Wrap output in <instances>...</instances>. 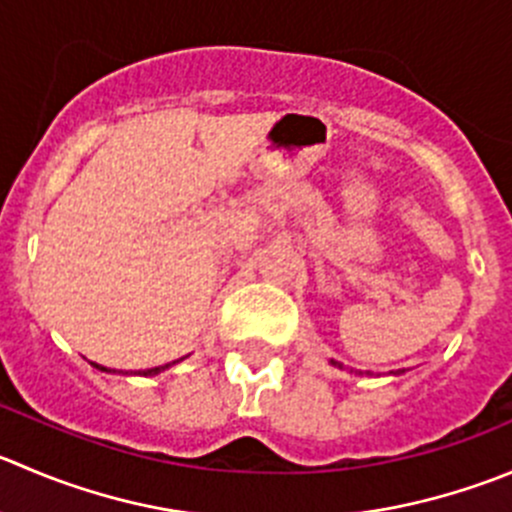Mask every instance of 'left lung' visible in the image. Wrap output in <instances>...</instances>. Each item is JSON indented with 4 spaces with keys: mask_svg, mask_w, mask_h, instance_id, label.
<instances>
[{
    "mask_svg": "<svg viewBox=\"0 0 512 512\" xmlns=\"http://www.w3.org/2000/svg\"><path fill=\"white\" fill-rule=\"evenodd\" d=\"M332 365H337V367H342V365H340V362H335V360H332Z\"/></svg>",
    "mask_w": 512,
    "mask_h": 512,
    "instance_id": "left-lung-1",
    "label": "left lung"
}]
</instances>
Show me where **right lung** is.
I'll use <instances>...</instances> for the list:
<instances>
[{"label": "right lung", "mask_w": 512, "mask_h": 512, "mask_svg": "<svg viewBox=\"0 0 512 512\" xmlns=\"http://www.w3.org/2000/svg\"><path fill=\"white\" fill-rule=\"evenodd\" d=\"M92 365H94V362H92ZM99 367V365H97ZM167 367H170V365H160V367H150V370H142V372H137V375H157V372H162V370H167ZM102 370H104V367H102Z\"/></svg>", "instance_id": "obj_1"}]
</instances>
